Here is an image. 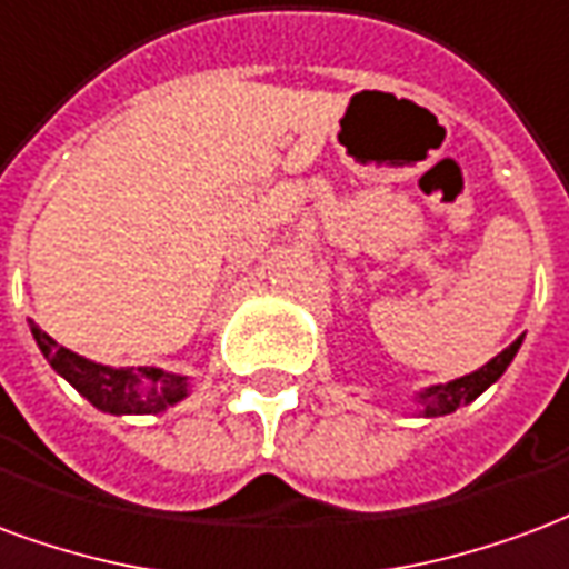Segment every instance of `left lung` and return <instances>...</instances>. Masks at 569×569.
<instances>
[{
	"label": "left lung",
	"instance_id": "1",
	"mask_svg": "<svg viewBox=\"0 0 569 569\" xmlns=\"http://www.w3.org/2000/svg\"><path fill=\"white\" fill-rule=\"evenodd\" d=\"M521 339L525 336H518L516 342L509 348H503L497 358H491L485 367L479 370H472L470 376H460V379L442 381V385H427L421 391L412 393V403H416V416L418 418H439V416H451L455 409L460 406L472 403L479 393H485L491 385H495L500 376L506 372V367L512 363V358L518 355V348H521Z\"/></svg>",
	"mask_w": 569,
	"mask_h": 569
}]
</instances>
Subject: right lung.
Here are the masks:
<instances>
[{"instance_id":"1","label":"right lung","mask_w":569,"mask_h":569,"mask_svg":"<svg viewBox=\"0 0 569 569\" xmlns=\"http://www.w3.org/2000/svg\"><path fill=\"white\" fill-rule=\"evenodd\" d=\"M29 330L53 372L63 376L99 412L157 416L169 406L181 403L190 393V376L160 370V367H106V363L69 351L32 321H29Z\"/></svg>"}]
</instances>
